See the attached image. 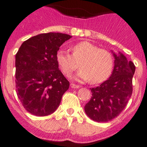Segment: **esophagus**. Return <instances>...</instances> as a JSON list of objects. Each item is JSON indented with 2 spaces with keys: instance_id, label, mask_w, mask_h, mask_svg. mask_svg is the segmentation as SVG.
Returning <instances> with one entry per match:
<instances>
[{
  "instance_id": "1",
  "label": "esophagus",
  "mask_w": 147,
  "mask_h": 147,
  "mask_svg": "<svg viewBox=\"0 0 147 147\" xmlns=\"http://www.w3.org/2000/svg\"><path fill=\"white\" fill-rule=\"evenodd\" d=\"M70 86H71V88H80L79 85H76V84H73V83H71V85H70Z\"/></svg>"
}]
</instances>
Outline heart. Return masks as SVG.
I'll return each mask as SVG.
<instances>
[{
    "label": "heart",
    "mask_w": 147,
    "mask_h": 147,
    "mask_svg": "<svg viewBox=\"0 0 147 147\" xmlns=\"http://www.w3.org/2000/svg\"><path fill=\"white\" fill-rule=\"evenodd\" d=\"M72 54L63 50L56 53V62L60 69L69 76L78 68L82 69L75 76L76 80L99 84L105 82L111 74L114 59L111 53L87 41L76 43L71 48Z\"/></svg>",
    "instance_id": "1"
}]
</instances>
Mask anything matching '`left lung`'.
I'll use <instances>...</instances> for the list:
<instances>
[{"instance_id":"obj_1","label":"left lung","mask_w":147,"mask_h":147,"mask_svg":"<svg viewBox=\"0 0 147 147\" xmlns=\"http://www.w3.org/2000/svg\"><path fill=\"white\" fill-rule=\"evenodd\" d=\"M112 53L114 66L111 76L99 86L91 88L92 97L85 106L86 114L97 122H107L118 116L132 94L134 64L120 52Z\"/></svg>"}]
</instances>
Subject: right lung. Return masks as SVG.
Listing matches in <instances>:
<instances>
[{
    "instance_id": "add662e5",
    "label": "right lung",
    "mask_w": 147,
    "mask_h": 147,
    "mask_svg": "<svg viewBox=\"0 0 147 147\" xmlns=\"http://www.w3.org/2000/svg\"><path fill=\"white\" fill-rule=\"evenodd\" d=\"M71 36L42 33L24 41L15 57L16 91L24 107L35 116H47L57 109L69 82L56 62V53Z\"/></svg>"
}]
</instances>
